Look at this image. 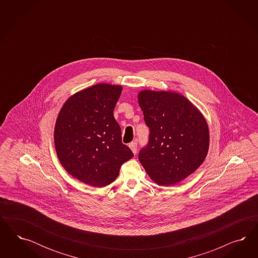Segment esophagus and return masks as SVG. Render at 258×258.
<instances>
[{"instance_id":"obj_1","label":"esophagus","mask_w":258,"mask_h":258,"mask_svg":"<svg viewBox=\"0 0 258 258\" xmlns=\"http://www.w3.org/2000/svg\"><path fill=\"white\" fill-rule=\"evenodd\" d=\"M130 148L133 150V153L136 154L137 153V140L133 141L130 144Z\"/></svg>"}]
</instances>
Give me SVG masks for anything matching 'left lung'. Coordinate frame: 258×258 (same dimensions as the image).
Segmentation results:
<instances>
[{
  "instance_id": "obj_1",
  "label": "left lung",
  "mask_w": 258,
  "mask_h": 258,
  "mask_svg": "<svg viewBox=\"0 0 258 258\" xmlns=\"http://www.w3.org/2000/svg\"><path fill=\"white\" fill-rule=\"evenodd\" d=\"M138 102L150 132L139 161L157 184H176L206 158L210 140L207 122L181 94L145 90L138 94Z\"/></svg>"
}]
</instances>
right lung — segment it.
<instances>
[{"label": "right lung", "mask_w": 258, "mask_h": 258, "mask_svg": "<svg viewBox=\"0 0 258 258\" xmlns=\"http://www.w3.org/2000/svg\"><path fill=\"white\" fill-rule=\"evenodd\" d=\"M122 87L96 84L72 95L55 122L56 155L74 178L94 187L110 184L133 157L122 143L113 109Z\"/></svg>", "instance_id": "1"}]
</instances>
